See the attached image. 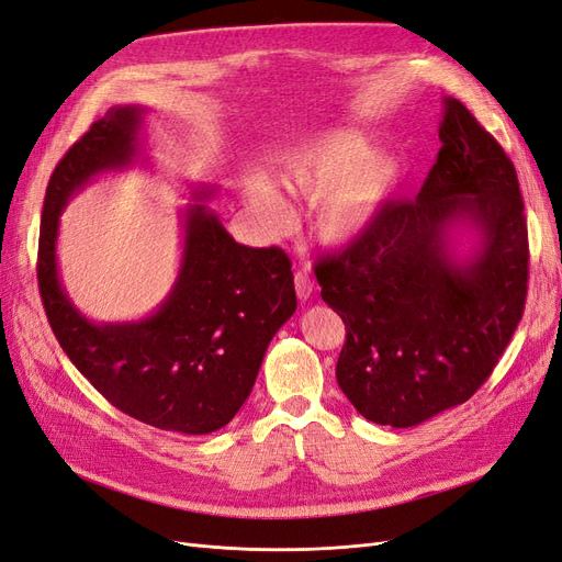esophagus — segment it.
Instances as JSON below:
<instances>
[{
	"label": "esophagus",
	"mask_w": 562,
	"mask_h": 562,
	"mask_svg": "<svg viewBox=\"0 0 562 562\" xmlns=\"http://www.w3.org/2000/svg\"><path fill=\"white\" fill-rule=\"evenodd\" d=\"M295 291H297L300 300H310V295L314 291V283H312L307 271H297L295 274Z\"/></svg>",
	"instance_id": "1"
}]
</instances>
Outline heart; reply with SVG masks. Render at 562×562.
Segmentation results:
<instances>
[{
	"mask_svg": "<svg viewBox=\"0 0 562 562\" xmlns=\"http://www.w3.org/2000/svg\"><path fill=\"white\" fill-rule=\"evenodd\" d=\"M370 138L361 131H335L293 151L281 164L279 180L295 199L316 203L314 229L323 241L347 244L370 227L394 194L401 166L394 157L370 155ZM252 206L271 225L288 220V203L274 182L248 180Z\"/></svg>",
	"mask_w": 562,
	"mask_h": 562,
	"instance_id": "1",
	"label": "heart"
}]
</instances>
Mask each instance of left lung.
Here are the masks:
<instances>
[{
	"label": "left lung",
	"mask_w": 562,
	"mask_h": 562,
	"mask_svg": "<svg viewBox=\"0 0 562 562\" xmlns=\"http://www.w3.org/2000/svg\"><path fill=\"white\" fill-rule=\"evenodd\" d=\"M436 164L415 201L386 206L314 274L347 342L337 384L366 419L415 424L469 401L492 375L525 310L530 248L514 161L457 98L443 100ZM482 236L459 263L449 227Z\"/></svg>",
	"instance_id": "8db88e82"
}]
</instances>
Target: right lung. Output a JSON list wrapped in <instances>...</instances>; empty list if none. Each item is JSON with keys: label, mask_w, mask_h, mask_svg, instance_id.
<instances>
[{"label": "right lung", "mask_w": 562, "mask_h": 562, "mask_svg": "<svg viewBox=\"0 0 562 562\" xmlns=\"http://www.w3.org/2000/svg\"><path fill=\"white\" fill-rule=\"evenodd\" d=\"M143 108H112L67 149L50 173L37 281L63 351L119 411L149 427L201 436L223 429L248 398L271 337L297 307L291 258L236 244L217 215H184L180 274L161 307L135 323L83 318L58 279V217L93 176L138 155ZM213 192L203 190L196 199Z\"/></svg>", "instance_id": "1"}]
</instances>
